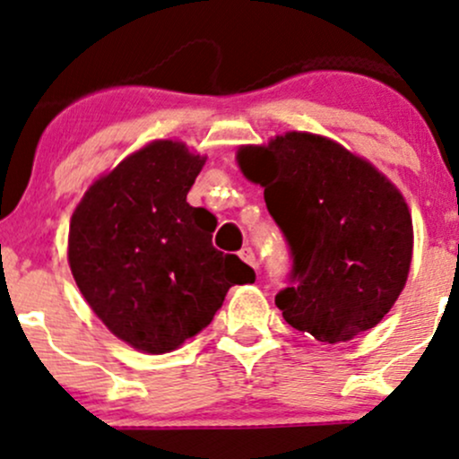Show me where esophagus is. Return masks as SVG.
I'll return each instance as SVG.
<instances>
[{
    "mask_svg": "<svg viewBox=\"0 0 459 459\" xmlns=\"http://www.w3.org/2000/svg\"><path fill=\"white\" fill-rule=\"evenodd\" d=\"M238 255H240V260L247 262V264L254 266V269H255L257 260H255V254H254V249H251V247H243V249L238 251Z\"/></svg>",
    "mask_w": 459,
    "mask_h": 459,
    "instance_id": "esophagus-1",
    "label": "esophagus"
}]
</instances>
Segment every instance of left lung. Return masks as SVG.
I'll use <instances>...</instances> for the list:
<instances>
[{
    "label": "left lung",
    "instance_id": "8db88e82",
    "mask_svg": "<svg viewBox=\"0 0 459 459\" xmlns=\"http://www.w3.org/2000/svg\"><path fill=\"white\" fill-rule=\"evenodd\" d=\"M264 188L292 251V281L275 303L318 342H347L390 312L408 281L414 230L399 188L325 136L286 132L236 153Z\"/></svg>",
    "mask_w": 459,
    "mask_h": 459
}]
</instances>
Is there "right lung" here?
<instances>
[{
    "mask_svg": "<svg viewBox=\"0 0 459 459\" xmlns=\"http://www.w3.org/2000/svg\"><path fill=\"white\" fill-rule=\"evenodd\" d=\"M205 158L153 141L97 179L69 225V266L101 323L145 353H169L210 325L255 273L212 247L214 214L186 202Z\"/></svg>",
    "mask_w": 459,
    "mask_h": 459,
    "instance_id": "obj_1",
    "label": "right lung"
}]
</instances>
